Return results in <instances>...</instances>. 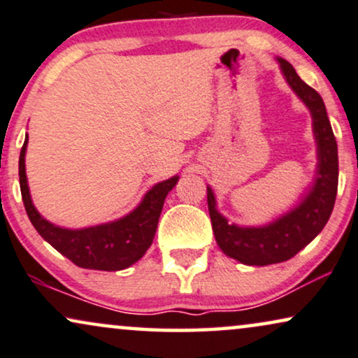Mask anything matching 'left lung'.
Here are the masks:
<instances>
[{
	"label": "left lung",
	"mask_w": 358,
	"mask_h": 358,
	"mask_svg": "<svg viewBox=\"0 0 358 358\" xmlns=\"http://www.w3.org/2000/svg\"><path fill=\"white\" fill-rule=\"evenodd\" d=\"M280 72L297 97L309 108L312 132L317 145V170L309 192L287 213L268 224L238 226L229 223L216 208L211 187L208 210L216 243L226 256L248 266H268L291 259L309 244L327 224L337 196L338 155L337 142L330 127L322 97L302 80L286 59L275 57Z\"/></svg>",
	"instance_id": "obj_1"
}]
</instances>
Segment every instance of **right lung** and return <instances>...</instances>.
Returning a JSON list of instances; mask_svg holds the SVG:
<instances>
[{
  "mask_svg": "<svg viewBox=\"0 0 358 358\" xmlns=\"http://www.w3.org/2000/svg\"><path fill=\"white\" fill-rule=\"evenodd\" d=\"M26 147H28V138L24 140L20 155V187L22 203H24L26 213H28L36 231L46 239L54 250H57L79 268L97 271L127 269L145 255L155 238L158 218H160L166 194L178 182V175L153 185L143 194L138 206L129 215L110 221V223L69 229L48 221L44 216H41V213L33 205L28 176H26Z\"/></svg>",
  "mask_w": 358,
  "mask_h": 358,
  "instance_id": "1",
  "label": "right lung"
}]
</instances>
